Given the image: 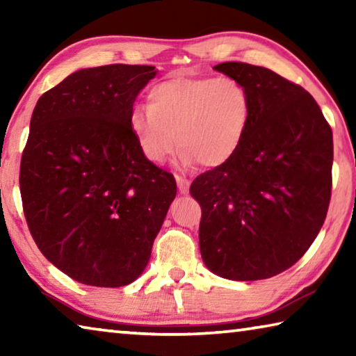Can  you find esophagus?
Returning <instances> with one entry per match:
<instances>
[{
  "mask_svg": "<svg viewBox=\"0 0 356 356\" xmlns=\"http://www.w3.org/2000/svg\"><path fill=\"white\" fill-rule=\"evenodd\" d=\"M176 182H177V186H179V191L182 193V195H186V193H188V188H190V180L185 179V177L176 176Z\"/></svg>",
  "mask_w": 356,
  "mask_h": 356,
  "instance_id": "esophagus-1",
  "label": "esophagus"
}]
</instances>
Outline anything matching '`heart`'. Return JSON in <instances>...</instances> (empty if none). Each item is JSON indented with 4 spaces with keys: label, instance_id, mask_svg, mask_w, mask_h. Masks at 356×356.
Wrapping results in <instances>:
<instances>
[{
    "label": "heart",
    "instance_id": "heart-1",
    "mask_svg": "<svg viewBox=\"0 0 356 356\" xmlns=\"http://www.w3.org/2000/svg\"><path fill=\"white\" fill-rule=\"evenodd\" d=\"M147 99L130 111L129 125L152 163H163L177 140L182 168L225 165L251 122L250 91L234 78L174 76L154 84Z\"/></svg>",
    "mask_w": 356,
    "mask_h": 356
}]
</instances>
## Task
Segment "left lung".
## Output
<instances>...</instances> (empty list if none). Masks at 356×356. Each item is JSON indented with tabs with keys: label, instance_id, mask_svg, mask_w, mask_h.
<instances>
[{
	"label": "left lung",
	"instance_id": "obj_1",
	"mask_svg": "<svg viewBox=\"0 0 356 356\" xmlns=\"http://www.w3.org/2000/svg\"><path fill=\"white\" fill-rule=\"evenodd\" d=\"M252 100L242 146L197 176L200 250L210 272L232 281L280 275L314 242L331 196L333 134L309 92L273 70L222 63Z\"/></svg>",
	"mask_w": 356,
	"mask_h": 356
}]
</instances>
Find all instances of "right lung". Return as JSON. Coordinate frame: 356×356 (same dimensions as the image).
<instances>
[{
	"label": "right lung",
	"mask_w": 356,
	"mask_h": 356,
	"mask_svg": "<svg viewBox=\"0 0 356 356\" xmlns=\"http://www.w3.org/2000/svg\"><path fill=\"white\" fill-rule=\"evenodd\" d=\"M154 65L80 69L40 95L20 165L23 210L48 261L81 284L143 275L177 193L129 125Z\"/></svg>",
	"instance_id": "1"
}]
</instances>
